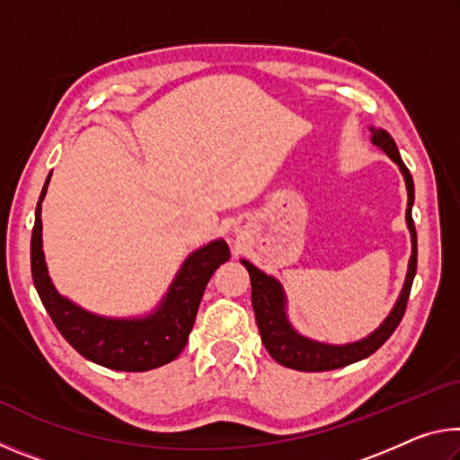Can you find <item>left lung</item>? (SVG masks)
Instances as JSON below:
<instances>
[{"mask_svg":"<svg viewBox=\"0 0 460 460\" xmlns=\"http://www.w3.org/2000/svg\"><path fill=\"white\" fill-rule=\"evenodd\" d=\"M373 134V144L379 146L389 158H392L395 164L400 166L403 178H406L408 186V211H406V221L411 233V258H410V270L406 284H403L402 296L398 305L392 310V314L385 318V323L379 326V329L369 334L367 339L359 342H353V345H323V342L308 341L300 337L290 324L286 321L284 314V292L274 278H270L260 271L252 263L241 260V263L249 271V279H252V306L255 313V321H258V329L261 334V342L266 345L268 353L274 357V359L284 365V367L298 369V371H329V369H339L345 367V365H351L355 361H361L371 353H376L377 349L384 345V342L392 337L394 331L398 329L402 323L403 314H406L411 282H414L416 276V263H418V241H416V227L414 219H411V205H414V181H411L410 170L402 162V155L395 147V142L392 136L387 134L385 129H371Z\"/></svg>","mask_w":460,"mask_h":460,"instance_id":"left-lung-1","label":"left lung"}]
</instances>
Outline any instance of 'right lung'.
Here are the masks:
<instances>
[{"label":"right lung","instance_id":"1","mask_svg":"<svg viewBox=\"0 0 460 460\" xmlns=\"http://www.w3.org/2000/svg\"><path fill=\"white\" fill-rule=\"evenodd\" d=\"M50 176L36 207V221L30 243L34 286L54 326L84 359L118 371H150L174 361L189 341L197 318L202 294L215 270L229 260V247L217 239L194 252L178 271L172 288L162 306L144 321H113L84 313L54 290L42 253L40 202Z\"/></svg>","mask_w":460,"mask_h":460}]
</instances>
